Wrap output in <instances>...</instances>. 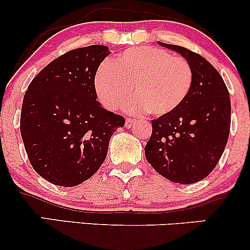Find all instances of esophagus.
I'll use <instances>...</instances> for the list:
<instances>
[{
    "label": "esophagus",
    "instance_id": "34e87169",
    "mask_svg": "<svg viewBox=\"0 0 250 250\" xmlns=\"http://www.w3.org/2000/svg\"><path fill=\"white\" fill-rule=\"evenodd\" d=\"M135 123H136V120H134V119H127V120H125V127L127 128V129H129V128L134 127Z\"/></svg>",
    "mask_w": 250,
    "mask_h": 250
}]
</instances>
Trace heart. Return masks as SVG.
<instances>
[{
	"mask_svg": "<svg viewBox=\"0 0 250 250\" xmlns=\"http://www.w3.org/2000/svg\"><path fill=\"white\" fill-rule=\"evenodd\" d=\"M193 71L186 60L154 47H135L96 71L97 96L107 109L122 104L130 91L135 97L125 104L131 114L149 111L154 116L173 113L188 96Z\"/></svg>",
	"mask_w": 250,
	"mask_h": 250,
	"instance_id": "1",
	"label": "heart"
}]
</instances>
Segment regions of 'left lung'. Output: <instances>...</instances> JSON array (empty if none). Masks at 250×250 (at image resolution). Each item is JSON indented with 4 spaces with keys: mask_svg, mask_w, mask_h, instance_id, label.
<instances>
[{
    "mask_svg": "<svg viewBox=\"0 0 250 250\" xmlns=\"http://www.w3.org/2000/svg\"><path fill=\"white\" fill-rule=\"evenodd\" d=\"M159 44L187 60L193 83L173 113L151 121L146 159L167 180L191 185L213 171L225 150L230 129V97L219 71L205 57L180 45Z\"/></svg>",
    "mask_w": 250,
    "mask_h": 250,
    "instance_id": "left-lung-1",
    "label": "left lung"
}]
</instances>
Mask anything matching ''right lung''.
Wrapping results in <instances>:
<instances>
[{"label": "right lung", "instance_id": "right-lung-1", "mask_svg": "<svg viewBox=\"0 0 250 250\" xmlns=\"http://www.w3.org/2000/svg\"><path fill=\"white\" fill-rule=\"evenodd\" d=\"M110 51L88 45L63 54L25 91L21 136L35 171L61 187L81 185L99 170L110 137L125 119L97 101L95 75Z\"/></svg>", "mask_w": 250, "mask_h": 250}]
</instances>
